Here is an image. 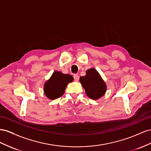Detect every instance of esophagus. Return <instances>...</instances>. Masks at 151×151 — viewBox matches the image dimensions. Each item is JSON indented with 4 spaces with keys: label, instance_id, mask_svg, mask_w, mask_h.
Instances as JSON below:
<instances>
[{
    "label": "esophagus",
    "instance_id": "34e87169",
    "mask_svg": "<svg viewBox=\"0 0 151 151\" xmlns=\"http://www.w3.org/2000/svg\"><path fill=\"white\" fill-rule=\"evenodd\" d=\"M73 78H74V80L75 81H78L79 80V76L78 75L75 74V75H73Z\"/></svg>",
    "mask_w": 151,
    "mask_h": 151
}]
</instances>
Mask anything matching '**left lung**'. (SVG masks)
Instances as JSON below:
<instances>
[{
  "instance_id": "1",
  "label": "left lung",
  "mask_w": 151,
  "mask_h": 151,
  "mask_svg": "<svg viewBox=\"0 0 151 151\" xmlns=\"http://www.w3.org/2000/svg\"><path fill=\"white\" fill-rule=\"evenodd\" d=\"M80 81L85 90L86 94L92 99H98L104 95L106 91L104 81L94 68L86 71V75L81 76Z\"/></svg>"
}]
</instances>
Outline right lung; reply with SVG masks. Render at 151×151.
Wrapping results in <instances>:
<instances>
[{
    "label": "right lung",
    "mask_w": 151,
    "mask_h": 151,
    "mask_svg": "<svg viewBox=\"0 0 151 151\" xmlns=\"http://www.w3.org/2000/svg\"><path fill=\"white\" fill-rule=\"evenodd\" d=\"M73 80V78L71 75L55 71L44 85L45 96L52 100L61 97L67 85Z\"/></svg>",
    "instance_id": "add662e5"
}]
</instances>
